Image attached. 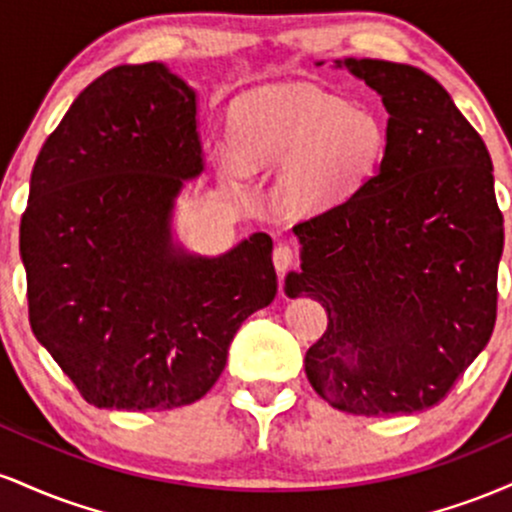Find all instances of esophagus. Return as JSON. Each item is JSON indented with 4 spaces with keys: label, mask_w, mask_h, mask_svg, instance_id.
Returning <instances> with one entry per match:
<instances>
[{
    "label": "esophagus",
    "mask_w": 512,
    "mask_h": 512,
    "mask_svg": "<svg viewBox=\"0 0 512 512\" xmlns=\"http://www.w3.org/2000/svg\"><path fill=\"white\" fill-rule=\"evenodd\" d=\"M272 260H274L276 272L284 274L286 269H289L293 264V250L289 248V245H276L274 252H272Z\"/></svg>",
    "instance_id": "esophagus-1"
}]
</instances>
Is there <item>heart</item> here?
Masks as SVG:
<instances>
[{
	"label": "heart",
	"instance_id": "obj_1",
	"mask_svg": "<svg viewBox=\"0 0 512 512\" xmlns=\"http://www.w3.org/2000/svg\"><path fill=\"white\" fill-rule=\"evenodd\" d=\"M233 146L216 151L221 173L276 170L274 202L289 216H317L354 199L387 154L375 110L313 84H279L245 93L231 110Z\"/></svg>",
	"mask_w": 512,
	"mask_h": 512
}]
</instances>
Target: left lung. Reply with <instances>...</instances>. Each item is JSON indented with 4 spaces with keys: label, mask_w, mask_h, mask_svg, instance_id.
Masks as SVG:
<instances>
[{
    "label": "left lung",
    "mask_w": 512,
    "mask_h": 512,
    "mask_svg": "<svg viewBox=\"0 0 512 512\" xmlns=\"http://www.w3.org/2000/svg\"><path fill=\"white\" fill-rule=\"evenodd\" d=\"M334 67L383 98L387 154L354 199L293 226L301 272L286 274V293L327 310L305 354L317 395L346 414H414L448 395L496 325L491 156L421 69L356 57Z\"/></svg>",
    "instance_id": "1"
}]
</instances>
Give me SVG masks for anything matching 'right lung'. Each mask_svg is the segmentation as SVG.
<instances>
[{
	"label": "right lung",
	"instance_id": "1",
	"mask_svg": "<svg viewBox=\"0 0 512 512\" xmlns=\"http://www.w3.org/2000/svg\"><path fill=\"white\" fill-rule=\"evenodd\" d=\"M204 173L197 91L168 64H120L45 139L21 219L35 339L98 409L202 399L228 346L276 296L272 238L223 255L175 238V204Z\"/></svg>",
	"mask_w": 512,
	"mask_h": 512
}]
</instances>
